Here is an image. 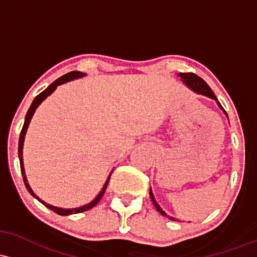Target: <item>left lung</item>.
Wrapping results in <instances>:
<instances>
[{"instance_id":"1","label":"left lung","mask_w":257,"mask_h":257,"mask_svg":"<svg viewBox=\"0 0 257 257\" xmlns=\"http://www.w3.org/2000/svg\"><path fill=\"white\" fill-rule=\"evenodd\" d=\"M179 77L182 78L183 80H184V83L187 84V85H188L189 87H191V89H193L194 91L199 92V94L206 95V96L213 98V100H217L216 96H215V94H213L212 90L210 89V86L207 85L206 81H205L204 79H201L200 77H197V75L194 74V73H180ZM218 105H219V107H221L222 109H223V107L221 106V103L218 102ZM150 196H151L152 202H154L155 207H156V210L159 211L160 213H162L163 216H167L165 212H163L162 208H161V207L159 206V204H157L156 200H155L154 194H152L151 190H150ZM171 219H173V218H171Z\"/></svg>"}]
</instances>
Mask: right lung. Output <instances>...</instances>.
<instances>
[{"mask_svg": "<svg viewBox=\"0 0 257 257\" xmlns=\"http://www.w3.org/2000/svg\"><path fill=\"white\" fill-rule=\"evenodd\" d=\"M83 75H84L83 73H81V72H78V70H74V72L67 73V74H64L63 77L58 78L57 80L55 81V83H52V84H51V85H50L49 87H47L46 90H44V91L40 92V94H39L38 96H36L35 98H34V101H33L32 106H30V108L28 109V113H27V115H25L24 125H23V128H22V132H21V137H19V145H18V156H19V162H21V170H22V174H23V180H24L25 188H27V189H28V191H29V193L32 194V195H33L34 197H36V199H38L39 201L41 202V204H44L45 206H46V207H49L50 210H52V211H53V212L58 213V215H61V216L72 215V213H80V212H84V211H87V210H90V208H92V207H94L95 205H96L97 202L100 201V200H101V197H102L103 194H105V190H106V188H107V184H108V180H109V178L107 179V182H106L105 187L102 188V190L100 191V194H98V195H97L96 197H95V200H92V201L90 202V204L85 205V206H81V207H79V208H72V210H64V208H60V207H56V206H51V205L46 204V202H44V201H42V200L39 199V197L36 196L35 194L33 193L32 188L29 187V184H28V182H27V177H25V173H24V167H23V156H22V154H23V143H24V137H25V133H27L28 125H29V123H30V119H32V117H33L34 112H35L36 107H38L39 105H40V103H41V101H44L45 98H46L47 96H49V95L51 94V92H52L53 90H55L56 87H57L58 85H61V84L66 83V81H69V80H72V79H75V78H80V77H83Z\"/></svg>", "mask_w": 257, "mask_h": 257, "instance_id": "1", "label": "right lung"}]
</instances>
